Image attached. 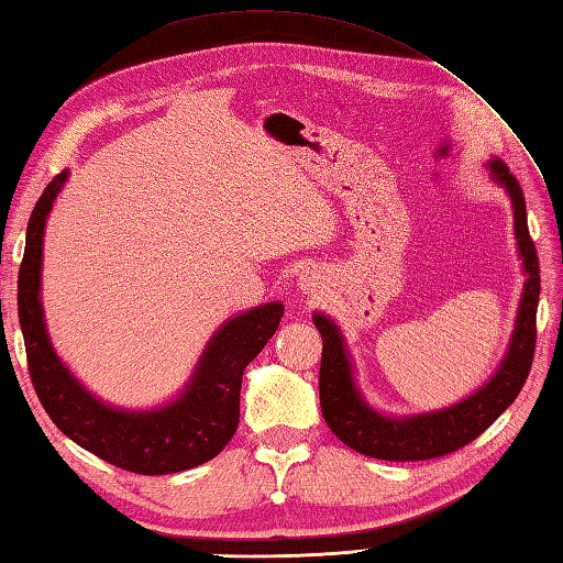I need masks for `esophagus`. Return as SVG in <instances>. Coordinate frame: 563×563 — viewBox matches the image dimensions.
I'll return each instance as SVG.
<instances>
[{
    "label": "esophagus",
    "mask_w": 563,
    "mask_h": 563,
    "mask_svg": "<svg viewBox=\"0 0 563 563\" xmlns=\"http://www.w3.org/2000/svg\"><path fill=\"white\" fill-rule=\"evenodd\" d=\"M319 288H324V278L314 271H305L300 275V290H305L307 295H317Z\"/></svg>",
    "instance_id": "1"
}]
</instances>
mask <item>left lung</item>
<instances>
[{"instance_id":"8db88e82","label":"left lung","mask_w":563,"mask_h":563,"mask_svg":"<svg viewBox=\"0 0 563 563\" xmlns=\"http://www.w3.org/2000/svg\"><path fill=\"white\" fill-rule=\"evenodd\" d=\"M493 180L510 192L515 209V236L525 263V292L517 310L515 334L498 373L478 393L449 410L393 420L373 412L351 376V363L334 322L324 314H312L317 332L322 334V366H319V402L329 429L354 451L383 461H427L454 454L471 444L508 410L530 376L537 346V305H539V258L527 229L525 192L508 165L490 161Z\"/></svg>"}]
</instances>
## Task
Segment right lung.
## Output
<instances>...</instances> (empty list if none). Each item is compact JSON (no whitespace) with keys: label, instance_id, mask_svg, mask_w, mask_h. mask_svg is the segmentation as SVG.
Returning a JSON list of instances; mask_svg holds the SVG:
<instances>
[{"label":"right lung","instance_id":"right-lung-1","mask_svg":"<svg viewBox=\"0 0 563 563\" xmlns=\"http://www.w3.org/2000/svg\"><path fill=\"white\" fill-rule=\"evenodd\" d=\"M65 178L68 173L55 175L33 207L19 268V322L33 390L55 427L107 464L141 476L200 466L234 437L244 368L275 334L283 305L268 302L229 319L209 341L185 393L161 410L126 412L99 402L55 356L38 297L43 227Z\"/></svg>","mask_w":563,"mask_h":563}]
</instances>
